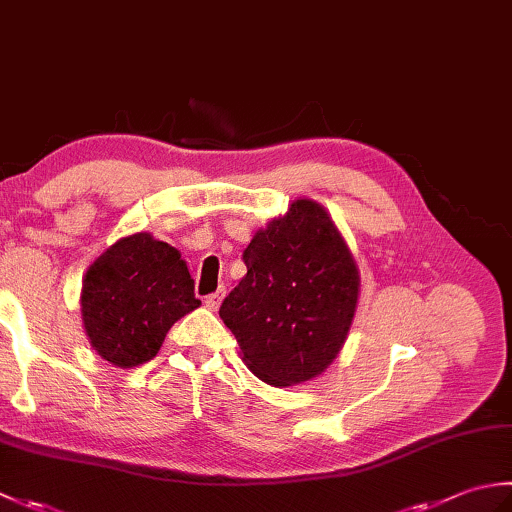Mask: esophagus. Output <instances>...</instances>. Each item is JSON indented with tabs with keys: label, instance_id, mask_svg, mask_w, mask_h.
Returning <instances> with one entry per match:
<instances>
[{
	"label": "esophagus",
	"instance_id": "34e87169",
	"mask_svg": "<svg viewBox=\"0 0 512 512\" xmlns=\"http://www.w3.org/2000/svg\"><path fill=\"white\" fill-rule=\"evenodd\" d=\"M224 295H226L224 290H217V292H213V295H209V297L204 299V306L209 308V310H217V308H220V303H222Z\"/></svg>",
	"mask_w": 512,
	"mask_h": 512
}]
</instances>
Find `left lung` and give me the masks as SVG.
Masks as SVG:
<instances>
[{
    "mask_svg": "<svg viewBox=\"0 0 512 512\" xmlns=\"http://www.w3.org/2000/svg\"><path fill=\"white\" fill-rule=\"evenodd\" d=\"M246 275L220 317L259 380L292 387L317 378L350 334L361 273L319 202L299 198L270 220L244 250Z\"/></svg>",
    "mask_w": 512,
    "mask_h": 512,
    "instance_id": "1",
    "label": "left lung"
}]
</instances>
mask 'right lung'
Instances as JSON below:
<instances>
[{
    "label": "right lung",
    "mask_w": 512,
    "mask_h": 512,
    "mask_svg": "<svg viewBox=\"0 0 512 512\" xmlns=\"http://www.w3.org/2000/svg\"><path fill=\"white\" fill-rule=\"evenodd\" d=\"M200 306L180 250L145 231L118 239L83 277L85 334L114 367L151 361L171 325Z\"/></svg>",
    "instance_id": "obj_1"
}]
</instances>
